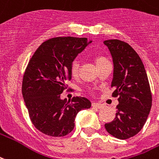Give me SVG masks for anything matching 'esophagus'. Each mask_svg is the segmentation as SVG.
Listing matches in <instances>:
<instances>
[{"mask_svg":"<svg viewBox=\"0 0 159 159\" xmlns=\"http://www.w3.org/2000/svg\"><path fill=\"white\" fill-rule=\"evenodd\" d=\"M92 106L93 107V108H96V109H101V108H103V105L102 104V103H92Z\"/></svg>","mask_w":159,"mask_h":159,"instance_id":"obj_1","label":"esophagus"}]
</instances>
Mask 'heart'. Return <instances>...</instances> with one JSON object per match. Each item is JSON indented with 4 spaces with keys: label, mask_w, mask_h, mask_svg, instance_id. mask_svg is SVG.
I'll use <instances>...</instances> for the list:
<instances>
[{
    "label": "heart",
    "mask_w": 159,
    "mask_h": 159,
    "mask_svg": "<svg viewBox=\"0 0 159 159\" xmlns=\"http://www.w3.org/2000/svg\"><path fill=\"white\" fill-rule=\"evenodd\" d=\"M107 59L105 57H103L102 56H97L95 57V63H96V66H98V65L102 64L104 61H106ZM79 66L80 63L79 61L77 59H75L72 63H71V66H70V71H71V74L73 76H76L78 73V70H79Z\"/></svg>",
    "instance_id": "1"
}]
</instances>
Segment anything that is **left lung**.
<instances>
[{
    "label": "left lung",
    "mask_w": 159,
    "mask_h": 159,
    "mask_svg": "<svg viewBox=\"0 0 159 159\" xmlns=\"http://www.w3.org/2000/svg\"><path fill=\"white\" fill-rule=\"evenodd\" d=\"M114 63L111 87L118 96L116 118L104 125L110 135L128 139L145 125L152 107V93L144 65L130 44L119 39L105 40Z\"/></svg>",
    "instance_id": "obj_1"
}]
</instances>
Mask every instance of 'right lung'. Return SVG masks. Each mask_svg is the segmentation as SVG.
Returning <instances> with one entry per match:
<instances>
[{"label": "right lung", "mask_w": 159, "mask_h": 159, "mask_svg": "<svg viewBox=\"0 0 159 159\" xmlns=\"http://www.w3.org/2000/svg\"><path fill=\"white\" fill-rule=\"evenodd\" d=\"M90 43L87 38H53L29 61L22 85L23 99L32 123L47 136H66L74 129L77 113L91 107L86 98L74 97L71 102L61 98L71 79V63Z\"/></svg>", "instance_id": "right-lung-1"}]
</instances>
